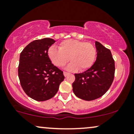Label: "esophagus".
I'll list each match as a JSON object with an SVG mask.
<instances>
[{"label": "esophagus", "mask_w": 134, "mask_h": 134, "mask_svg": "<svg viewBox=\"0 0 134 134\" xmlns=\"http://www.w3.org/2000/svg\"><path fill=\"white\" fill-rule=\"evenodd\" d=\"M69 74V72H64V76H65V77H67V76H68Z\"/></svg>", "instance_id": "esophagus-1"}]
</instances>
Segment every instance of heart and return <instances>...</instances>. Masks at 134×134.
Segmentation results:
<instances>
[{"label":"heart","mask_w":134,"mask_h":134,"mask_svg":"<svg viewBox=\"0 0 134 134\" xmlns=\"http://www.w3.org/2000/svg\"><path fill=\"white\" fill-rule=\"evenodd\" d=\"M48 56L57 67H64L70 60L72 62L65 67L66 70L76 72L80 69L84 71L93 65L96 50L90 43L70 39L62 41L58 49L53 47L49 48Z\"/></svg>","instance_id":"obj_1"}]
</instances>
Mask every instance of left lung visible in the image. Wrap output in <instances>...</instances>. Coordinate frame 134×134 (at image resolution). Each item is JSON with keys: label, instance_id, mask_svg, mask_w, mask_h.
<instances>
[{"label": "left lung", "instance_id": "8db88e82", "mask_svg": "<svg viewBox=\"0 0 134 134\" xmlns=\"http://www.w3.org/2000/svg\"><path fill=\"white\" fill-rule=\"evenodd\" d=\"M97 57L93 65L86 71L75 74L72 84L77 97L92 101L104 94L111 86L115 76V61L111 51L98 41L95 42Z\"/></svg>", "mask_w": 134, "mask_h": 134}]
</instances>
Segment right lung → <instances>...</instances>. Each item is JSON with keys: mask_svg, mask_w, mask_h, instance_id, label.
<instances>
[{"mask_svg": "<svg viewBox=\"0 0 134 134\" xmlns=\"http://www.w3.org/2000/svg\"><path fill=\"white\" fill-rule=\"evenodd\" d=\"M55 42L48 38L35 40L20 54L18 76L21 87L27 96L36 101L53 98L65 78L63 72L48 56L49 48Z\"/></svg>", "mask_w": 134, "mask_h": 134, "instance_id": "right-lung-1", "label": "right lung"}]
</instances>
